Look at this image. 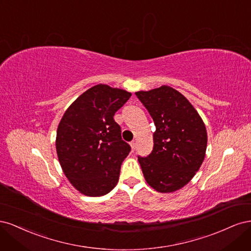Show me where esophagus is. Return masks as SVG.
Segmentation results:
<instances>
[{"instance_id": "34e87169", "label": "esophagus", "mask_w": 251, "mask_h": 251, "mask_svg": "<svg viewBox=\"0 0 251 251\" xmlns=\"http://www.w3.org/2000/svg\"><path fill=\"white\" fill-rule=\"evenodd\" d=\"M130 146H131V149H132V151H135V148H136V143H135V141H132V142L130 143Z\"/></svg>"}]
</instances>
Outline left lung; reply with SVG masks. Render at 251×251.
Segmentation results:
<instances>
[{"mask_svg": "<svg viewBox=\"0 0 251 251\" xmlns=\"http://www.w3.org/2000/svg\"><path fill=\"white\" fill-rule=\"evenodd\" d=\"M153 118L154 149L138 157L147 183L159 193L185 186L201 168L207 148V132L194 105L179 91L161 86L135 93Z\"/></svg>", "mask_w": 251, "mask_h": 251, "instance_id": "1", "label": "left lung"}]
</instances>
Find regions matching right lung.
<instances>
[{
  "instance_id": "1",
  "label": "right lung",
  "mask_w": 251,
  "mask_h": 251,
  "mask_svg": "<svg viewBox=\"0 0 251 251\" xmlns=\"http://www.w3.org/2000/svg\"><path fill=\"white\" fill-rule=\"evenodd\" d=\"M132 93L108 85L88 89L66 110L55 139L65 176L88 197L107 195L116 186L120 166L131 151L121 139L114 114Z\"/></svg>"
}]
</instances>
